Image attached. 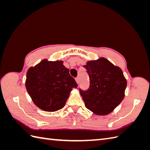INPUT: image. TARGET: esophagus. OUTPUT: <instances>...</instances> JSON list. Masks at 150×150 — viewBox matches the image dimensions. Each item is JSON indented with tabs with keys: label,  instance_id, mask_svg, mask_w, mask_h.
Wrapping results in <instances>:
<instances>
[{
	"label": "esophagus",
	"instance_id": "esophagus-1",
	"mask_svg": "<svg viewBox=\"0 0 150 150\" xmlns=\"http://www.w3.org/2000/svg\"><path fill=\"white\" fill-rule=\"evenodd\" d=\"M75 81H76V82H77V84H79V79L78 77L75 78Z\"/></svg>",
	"mask_w": 150,
	"mask_h": 150
}]
</instances>
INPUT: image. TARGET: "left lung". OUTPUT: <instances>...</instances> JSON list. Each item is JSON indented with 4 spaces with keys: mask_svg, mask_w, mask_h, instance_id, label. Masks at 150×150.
<instances>
[{
    "mask_svg": "<svg viewBox=\"0 0 150 150\" xmlns=\"http://www.w3.org/2000/svg\"><path fill=\"white\" fill-rule=\"evenodd\" d=\"M90 85L87 91L80 89L85 106L97 115H106L119 105L125 95L126 79L119 67L101 57L88 61Z\"/></svg>",
    "mask_w": 150,
    "mask_h": 150,
    "instance_id": "obj_1",
    "label": "left lung"
}]
</instances>
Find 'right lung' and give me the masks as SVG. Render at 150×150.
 Segmentation results:
<instances>
[{
  "instance_id": "obj_1",
  "label": "right lung",
  "mask_w": 150,
  "mask_h": 150,
  "mask_svg": "<svg viewBox=\"0 0 150 150\" xmlns=\"http://www.w3.org/2000/svg\"><path fill=\"white\" fill-rule=\"evenodd\" d=\"M25 86L38 108L53 112L65 106L72 88L78 85L63 61L44 59L28 70Z\"/></svg>"
}]
</instances>
